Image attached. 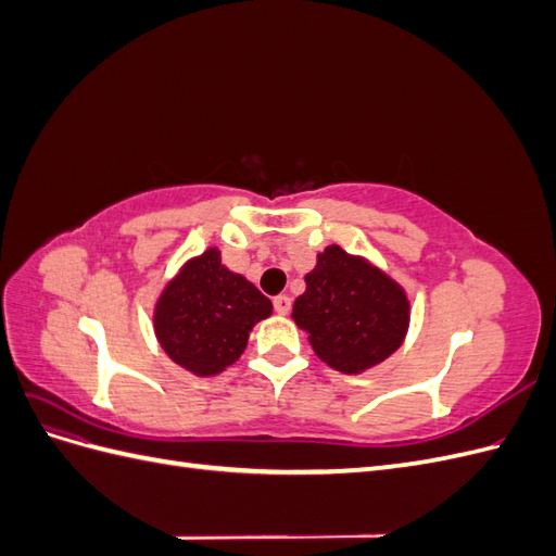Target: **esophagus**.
I'll list each match as a JSON object with an SVG mask.
<instances>
[{
    "instance_id": "1",
    "label": "esophagus",
    "mask_w": 556,
    "mask_h": 556,
    "mask_svg": "<svg viewBox=\"0 0 556 556\" xmlns=\"http://www.w3.org/2000/svg\"><path fill=\"white\" fill-rule=\"evenodd\" d=\"M274 308H276L278 315H288L290 308H292V299H290L288 294H278V296L274 299Z\"/></svg>"
}]
</instances>
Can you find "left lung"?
Segmentation results:
<instances>
[{"instance_id": "1", "label": "left lung", "mask_w": 556, "mask_h": 556, "mask_svg": "<svg viewBox=\"0 0 556 556\" xmlns=\"http://www.w3.org/2000/svg\"><path fill=\"white\" fill-rule=\"evenodd\" d=\"M292 319L308 333L315 355L327 366L359 376L392 357L406 341L410 299L371 260L331 243L317 252Z\"/></svg>"}]
</instances>
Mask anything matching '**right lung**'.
<instances>
[{"instance_id": "right-lung-1", "label": "right lung", "mask_w": 556, "mask_h": 556, "mask_svg": "<svg viewBox=\"0 0 556 556\" xmlns=\"http://www.w3.org/2000/svg\"><path fill=\"white\" fill-rule=\"evenodd\" d=\"M271 313V301L245 276L229 271L220 250L206 248L162 288L153 329L174 364L208 378L243 355L252 327Z\"/></svg>"}]
</instances>
